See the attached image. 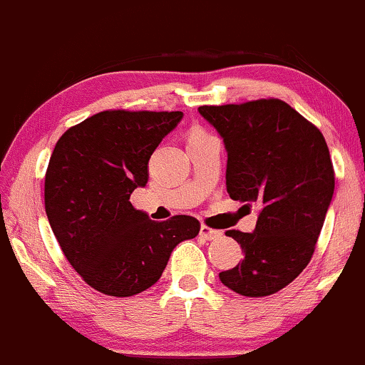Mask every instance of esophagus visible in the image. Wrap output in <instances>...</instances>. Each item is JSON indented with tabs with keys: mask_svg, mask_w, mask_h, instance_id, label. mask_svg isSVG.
I'll return each instance as SVG.
<instances>
[{
	"mask_svg": "<svg viewBox=\"0 0 365 365\" xmlns=\"http://www.w3.org/2000/svg\"><path fill=\"white\" fill-rule=\"evenodd\" d=\"M200 235L203 239H207V241H215V239L222 237V232H220V230L210 229V227H207V225H201L200 227Z\"/></svg>",
	"mask_w": 365,
	"mask_h": 365,
	"instance_id": "obj_1",
	"label": "esophagus"
}]
</instances>
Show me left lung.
<instances>
[{"mask_svg":"<svg viewBox=\"0 0 365 365\" xmlns=\"http://www.w3.org/2000/svg\"><path fill=\"white\" fill-rule=\"evenodd\" d=\"M198 113L224 140L229 196L259 207L251 234L227 230L244 259L218 277L246 297L275 294L307 267L323 229L335 191L327 141L278 98L201 106Z\"/></svg>","mask_w":365,"mask_h":365,"instance_id":"left-lung-1","label":"left lung"}]
</instances>
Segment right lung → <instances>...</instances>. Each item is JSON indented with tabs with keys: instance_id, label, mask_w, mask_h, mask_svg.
Segmentation results:
<instances>
[{
	"instance_id": "1",
	"label": "right lung",
	"mask_w": 365,
	"mask_h": 365,
	"mask_svg": "<svg viewBox=\"0 0 365 365\" xmlns=\"http://www.w3.org/2000/svg\"><path fill=\"white\" fill-rule=\"evenodd\" d=\"M182 113L104 110L68 130L46 173L44 201L59 246L90 287L130 297L162 277L179 242L200 222L175 215L155 222L130 196L148 182V160Z\"/></svg>"
}]
</instances>
